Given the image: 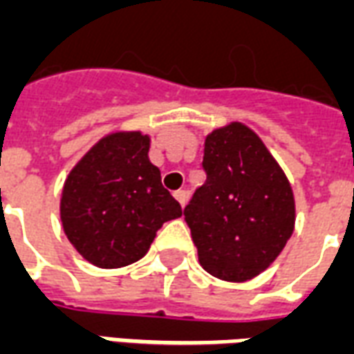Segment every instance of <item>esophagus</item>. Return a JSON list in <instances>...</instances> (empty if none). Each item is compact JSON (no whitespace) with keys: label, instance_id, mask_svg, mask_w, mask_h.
Instances as JSON below:
<instances>
[{"label":"esophagus","instance_id":"esophagus-1","mask_svg":"<svg viewBox=\"0 0 354 354\" xmlns=\"http://www.w3.org/2000/svg\"><path fill=\"white\" fill-rule=\"evenodd\" d=\"M174 196H175V199H177V201H179V203H180V207L187 205V201H188V192H187V190H177V192H175Z\"/></svg>","mask_w":354,"mask_h":354}]
</instances>
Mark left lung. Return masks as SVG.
Listing matches in <instances>:
<instances>
[{
	"instance_id": "left-lung-1",
	"label": "left lung",
	"mask_w": 354,
	"mask_h": 354,
	"mask_svg": "<svg viewBox=\"0 0 354 354\" xmlns=\"http://www.w3.org/2000/svg\"><path fill=\"white\" fill-rule=\"evenodd\" d=\"M207 180L185 218L199 265L224 281H248L267 270L295 230V196L267 145L244 123L205 138Z\"/></svg>"
}]
</instances>
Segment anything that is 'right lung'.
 I'll list each match as a JSON object with an SVG mask.
<instances>
[{"mask_svg":"<svg viewBox=\"0 0 354 354\" xmlns=\"http://www.w3.org/2000/svg\"><path fill=\"white\" fill-rule=\"evenodd\" d=\"M151 136L140 130L106 134L66 175L61 224L66 239L98 268L142 259L164 222L183 216L149 160Z\"/></svg>","mask_w":354,"mask_h":354,"instance_id":"add662e5","label":"right lung"}]
</instances>
